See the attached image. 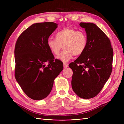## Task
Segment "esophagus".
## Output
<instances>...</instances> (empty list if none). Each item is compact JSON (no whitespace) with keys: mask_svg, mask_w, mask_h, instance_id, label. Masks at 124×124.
Wrapping results in <instances>:
<instances>
[{"mask_svg":"<svg viewBox=\"0 0 124 124\" xmlns=\"http://www.w3.org/2000/svg\"><path fill=\"white\" fill-rule=\"evenodd\" d=\"M68 67V63H63V68H66L67 67Z\"/></svg>","mask_w":124,"mask_h":124,"instance_id":"1","label":"esophagus"}]
</instances>
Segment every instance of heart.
Instances as JSON below:
<instances>
[{"label": "heart", "mask_w": 124, "mask_h": 124, "mask_svg": "<svg viewBox=\"0 0 124 124\" xmlns=\"http://www.w3.org/2000/svg\"><path fill=\"white\" fill-rule=\"evenodd\" d=\"M87 44V37L85 32L70 27L63 28L56 33V39L50 37L47 46L53 54L57 55L64 48L57 58L67 62L73 55L80 56L84 53Z\"/></svg>", "instance_id": "b5f03b06"}]
</instances>
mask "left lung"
I'll use <instances>...</instances> for the list:
<instances>
[{
  "mask_svg": "<svg viewBox=\"0 0 124 124\" xmlns=\"http://www.w3.org/2000/svg\"><path fill=\"white\" fill-rule=\"evenodd\" d=\"M80 25L85 29L87 46L69 67L73 71V91L80 98L87 99L98 95L109 78L113 50L109 38L96 24L82 22Z\"/></svg>",
  "mask_w": 124,
  "mask_h": 124,
  "instance_id": "obj_1",
  "label": "left lung"
}]
</instances>
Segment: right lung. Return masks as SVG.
Wrapping results in <instances>:
<instances>
[{"label":"right lung","mask_w":124,"mask_h":124,"mask_svg":"<svg viewBox=\"0 0 124 124\" xmlns=\"http://www.w3.org/2000/svg\"><path fill=\"white\" fill-rule=\"evenodd\" d=\"M57 27L53 22L32 24L16 43L15 78L25 94L33 100H42L49 95L54 79L63 68L62 62L55 59L47 46L48 38Z\"/></svg>","instance_id":"1"}]
</instances>
